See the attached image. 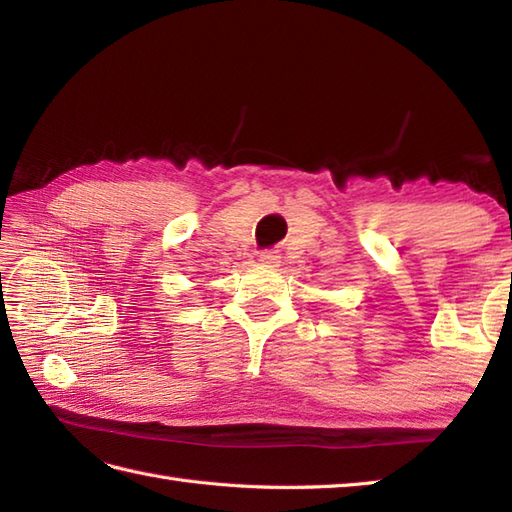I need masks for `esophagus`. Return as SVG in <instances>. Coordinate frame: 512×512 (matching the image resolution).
<instances>
[{"instance_id":"obj_1","label":"esophagus","mask_w":512,"mask_h":512,"mask_svg":"<svg viewBox=\"0 0 512 512\" xmlns=\"http://www.w3.org/2000/svg\"><path fill=\"white\" fill-rule=\"evenodd\" d=\"M259 262L264 266H279L281 264V257L275 253V250H264V253H259Z\"/></svg>"}]
</instances>
